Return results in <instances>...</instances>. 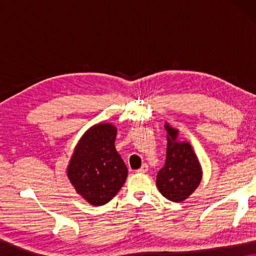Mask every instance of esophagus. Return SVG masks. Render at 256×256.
Masks as SVG:
<instances>
[{
    "instance_id": "esophagus-1",
    "label": "esophagus",
    "mask_w": 256,
    "mask_h": 256,
    "mask_svg": "<svg viewBox=\"0 0 256 256\" xmlns=\"http://www.w3.org/2000/svg\"><path fill=\"white\" fill-rule=\"evenodd\" d=\"M146 171H148V164L143 163V164H142V166L138 170H136V172H138V174H146Z\"/></svg>"
}]
</instances>
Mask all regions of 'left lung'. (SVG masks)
<instances>
[{
    "instance_id": "left-lung-1",
    "label": "left lung",
    "mask_w": 256,
    "mask_h": 256,
    "mask_svg": "<svg viewBox=\"0 0 256 256\" xmlns=\"http://www.w3.org/2000/svg\"><path fill=\"white\" fill-rule=\"evenodd\" d=\"M166 158L158 171L156 185L158 191L169 200L180 202L194 194L202 178L200 162L188 141H180L178 129L166 122Z\"/></svg>"
}]
</instances>
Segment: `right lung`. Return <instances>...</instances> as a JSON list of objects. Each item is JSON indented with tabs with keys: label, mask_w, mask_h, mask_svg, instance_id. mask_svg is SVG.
Wrapping results in <instances>:
<instances>
[{
	"label": "right lung",
	"mask_w": 256,
	"mask_h": 256,
	"mask_svg": "<svg viewBox=\"0 0 256 256\" xmlns=\"http://www.w3.org/2000/svg\"><path fill=\"white\" fill-rule=\"evenodd\" d=\"M116 127L100 122L87 129L68 166V177L76 194L93 206L112 200L127 180L128 169L115 149Z\"/></svg>",
	"instance_id": "right-lung-1"
}]
</instances>
